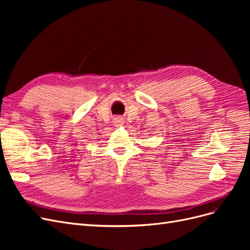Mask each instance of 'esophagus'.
<instances>
[{
	"label": "esophagus",
	"mask_w": 250,
	"mask_h": 250,
	"mask_svg": "<svg viewBox=\"0 0 250 250\" xmlns=\"http://www.w3.org/2000/svg\"><path fill=\"white\" fill-rule=\"evenodd\" d=\"M119 121H121V120H119Z\"/></svg>",
	"instance_id": "esophagus-1"
}]
</instances>
